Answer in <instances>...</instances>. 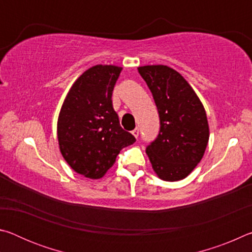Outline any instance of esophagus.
Masks as SVG:
<instances>
[{
    "mask_svg": "<svg viewBox=\"0 0 252 252\" xmlns=\"http://www.w3.org/2000/svg\"><path fill=\"white\" fill-rule=\"evenodd\" d=\"M132 134L134 135V138H138V136H139V129H138V127L132 131Z\"/></svg>",
    "mask_w": 252,
    "mask_h": 252,
    "instance_id": "esophagus-1",
    "label": "esophagus"
}]
</instances>
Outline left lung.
I'll return each mask as SVG.
<instances>
[{
  "label": "left lung",
  "mask_w": 252,
  "mask_h": 252,
  "mask_svg": "<svg viewBox=\"0 0 252 252\" xmlns=\"http://www.w3.org/2000/svg\"><path fill=\"white\" fill-rule=\"evenodd\" d=\"M138 70L160 117L159 135L146 153L161 180H182L193 171L207 149L210 132L206 110L192 87L172 67L143 65Z\"/></svg>",
  "instance_id": "obj_1"
}]
</instances>
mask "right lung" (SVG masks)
Listing matches in <instances>:
<instances>
[{"mask_svg": "<svg viewBox=\"0 0 252 252\" xmlns=\"http://www.w3.org/2000/svg\"><path fill=\"white\" fill-rule=\"evenodd\" d=\"M121 66L97 64L84 71L67 92L58 118L62 157L76 173L100 179L123 148L135 142L113 109L112 91Z\"/></svg>", "mask_w": 252, "mask_h": 252, "instance_id": "right-lung-1", "label": "right lung"}]
</instances>
